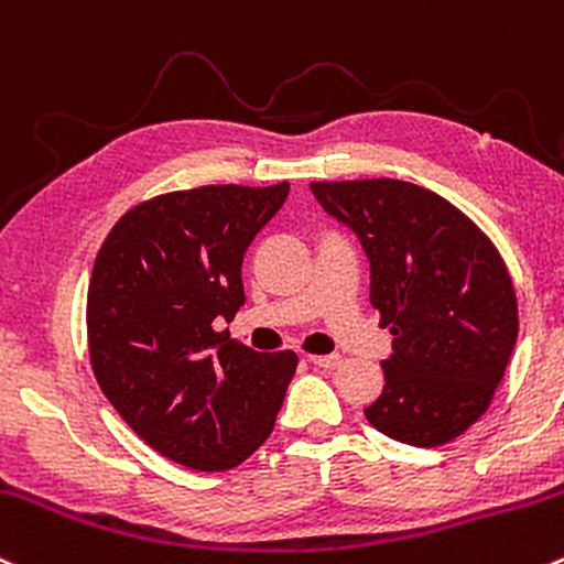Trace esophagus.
Wrapping results in <instances>:
<instances>
[{
	"instance_id": "1",
	"label": "esophagus",
	"mask_w": 564,
	"mask_h": 564,
	"mask_svg": "<svg viewBox=\"0 0 564 564\" xmlns=\"http://www.w3.org/2000/svg\"><path fill=\"white\" fill-rule=\"evenodd\" d=\"M307 358H311L313 367L318 369H337L339 364H343V356H339V352H329V356H307Z\"/></svg>"
}]
</instances>
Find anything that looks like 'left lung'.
<instances>
[{
	"instance_id": "1",
	"label": "left lung",
	"mask_w": 564,
	"mask_h": 564,
	"mask_svg": "<svg viewBox=\"0 0 564 564\" xmlns=\"http://www.w3.org/2000/svg\"><path fill=\"white\" fill-rule=\"evenodd\" d=\"M315 200L369 259V302L393 334L386 388L364 414L412 447L453 442L490 406L517 345V296L485 232L399 178L315 182Z\"/></svg>"
}]
</instances>
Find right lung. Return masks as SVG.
<instances>
[{
    "mask_svg": "<svg viewBox=\"0 0 564 564\" xmlns=\"http://www.w3.org/2000/svg\"><path fill=\"white\" fill-rule=\"evenodd\" d=\"M289 184L152 197L111 227L88 289L90 364L109 404L178 466L225 471L264 444L296 369L292 350L227 343L243 257Z\"/></svg>",
    "mask_w": 564,
    "mask_h": 564,
    "instance_id": "right-lung-1",
    "label": "right lung"
}]
</instances>
